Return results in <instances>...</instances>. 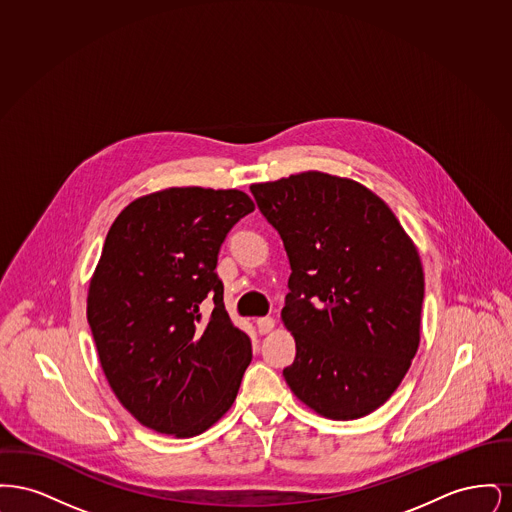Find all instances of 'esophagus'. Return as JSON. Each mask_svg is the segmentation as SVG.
Returning a JSON list of instances; mask_svg holds the SVG:
<instances>
[{
  "mask_svg": "<svg viewBox=\"0 0 512 512\" xmlns=\"http://www.w3.org/2000/svg\"><path fill=\"white\" fill-rule=\"evenodd\" d=\"M276 326V320L272 317L257 318V330L259 334H268Z\"/></svg>",
  "mask_w": 512,
  "mask_h": 512,
  "instance_id": "esophagus-1",
  "label": "esophagus"
}]
</instances>
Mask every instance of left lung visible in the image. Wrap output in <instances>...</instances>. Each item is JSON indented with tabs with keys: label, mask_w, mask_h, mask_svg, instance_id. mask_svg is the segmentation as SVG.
Listing matches in <instances>:
<instances>
[{
	"label": "left lung",
	"mask_w": 512,
	"mask_h": 512,
	"mask_svg": "<svg viewBox=\"0 0 512 512\" xmlns=\"http://www.w3.org/2000/svg\"><path fill=\"white\" fill-rule=\"evenodd\" d=\"M290 259L284 326L293 395L332 420H355L399 388L420 343L424 272L416 245L363 184L307 171L251 184Z\"/></svg>",
	"instance_id": "left-lung-1"
}]
</instances>
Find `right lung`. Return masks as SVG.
<instances>
[{
	"instance_id": "1",
	"label": "right lung",
	"mask_w": 512,
	"mask_h": 512,
	"mask_svg": "<svg viewBox=\"0 0 512 512\" xmlns=\"http://www.w3.org/2000/svg\"><path fill=\"white\" fill-rule=\"evenodd\" d=\"M253 209L240 190L169 188L134 199L107 232L86 315L111 390L159 434H203L238 395L251 341L224 309L215 268Z\"/></svg>"
}]
</instances>
